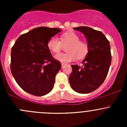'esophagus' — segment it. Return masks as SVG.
I'll return each instance as SVG.
<instances>
[{
    "label": "esophagus",
    "instance_id": "obj_1",
    "mask_svg": "<svg viewBox=\"0 0 127 127\" xmlns=\"http://www.w3.org/2000/svg\"><path fill=\"white\" fill-rule=\"evenodd\" d=\"M64 65H65V63H61V66H62V67H63Z\"/></svg>",
    "mask_w": 127,
    "mask_h": 127
}]
</instances>
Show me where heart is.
Returning <instances> with one entry per match:
<instances>
[{"label": "heart", "instance_id": "heart-1", "mask_svg": "<svg viewBox=\"0 0 127 127\" xmlns=\"http://www.w3.org/2000/svg\"><path fill=\"white\" fill-rule=\"evenodd\" d=\"M63 43L67 45L66 53H58L55 58L63 63H69L74 61L77 57L82 59L87 55L88 45L84 41L80 40V37L73 31H68L61 35V41L55 36L52 37L47 42L48 49L53 53H58L62 48Z\"/></svg>", "mask_w": 127, "mask_h": 127}]
</instances>
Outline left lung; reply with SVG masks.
<instances>
[{
    "instance_id": "left-lung-1",
    "label": "left lung",
    "mask_w": 127,
    "mask_h": 127,
    "mask_svg": "<svg viewBox=\"0 0 127 127\" xmlns=\"http://www.w3.org/2000/svg\"><path fill=\"white\" fill-rule=\"evenodd\" d=\"M74 29L85 35L89 50L82 64L71 66L72 71L69 81L75 92L89 93L100 87L108 74L111 63L109 42L101 32L89 27H77Z\"/></svg>"
}]
</instances>
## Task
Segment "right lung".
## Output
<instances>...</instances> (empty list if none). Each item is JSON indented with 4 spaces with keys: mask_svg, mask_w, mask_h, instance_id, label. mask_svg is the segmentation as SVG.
Returning <instances> with one entry per match:
<instances>
[{
    "mask_svg": "<svg viewBox=\"0 0 127 127\" xmlns=\"http://www.w3.org/2000/svg\"><path fill=\"white\" fill-rule=\"evenodd\" d=\"M61 31L47 27L34 28L20 35L11 48V74L27 93L40 96L53 89L61 65L52 57L47 42Z\"/></svg>",
    "mask_w": 127,
    "mask_h": 127,
    "instance_id": "1",
    "label": "right lung"
}]
</instances>
